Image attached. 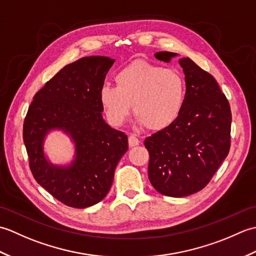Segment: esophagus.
Masks as SVG:
<instances>
[{"mask_svg":"<svg viewBox=\"0 0 256 256\" xmlns=\"http://www.w3.org/2000/svg\"><path fill=\"white\" fill-rule=\"evenodd\" d=\"M138 144H140V140L135 136V135H130L128 136L130 148H134V146H138Z\"/></svg>","mask_w":256,"mask_h":256,"instance_id":"obj_1","label":"esophagus"}]
</instances>
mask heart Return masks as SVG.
I'll return each instance as SVG.
<instances>
[{"label":"heart","instance_id":"heart-1","mask_svg":"<svg viewBox=\"0 0 256 256\" xmlns=\"http://www.w3.org/2000/svg\"><path fill=\"white\" fill-rule=\"evenodd\" d=\"M116 86L104 84L99 99L111 124H124L133 111L136 122L160 131L176 121L186 99V84L180 72L158 64L136 60L114 76Z\"/></svg>","mask_w":256,"mask_h":256}]
</instances>
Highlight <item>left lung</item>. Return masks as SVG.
Returning <instances> with one entry per match:
<instances>
[{"mask_svg": "<svg viewBox=\"0 0 256 256\" xmlns=\"http://www.w3.org/2000/svg\"><path fill=\"white\" fill-rule=\"evenodd\" d=\"M177 54L160 52L168 62ZM186 81V99L177 120L144 140L150 153L148 178L153 187L170 197L198 192L229 154L231 108L212 76L192 59H179Z\"/></svg>", "mask_w": 256, "mask_h": 256, "instance_id": "left-lung-1", "label": "left lung"}]
</instances>
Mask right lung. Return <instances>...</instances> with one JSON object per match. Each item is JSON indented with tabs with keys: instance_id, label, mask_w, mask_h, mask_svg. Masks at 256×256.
Instances as JSON below:
<instances>
[{
	"instance_id": "add662e5",
	"label": "right lung",
	"mask_w": 256,
	"mask_h": 256,
	"mask_svg": "<svg viewBox=\"0 0 256 256\" xmlns=\"http://www.w3.org/2000/svg\"><path fill=\"white\" fill-rule=\"evenodd\" d=\"M113 62L90 56L64 66L34 96L24 121L23 140L35 180L72 208H86L106 197L128 150L126 135L102 118L99 94ZM52 129H62L75 143L70 166H54L46 158L44 140Z\"/></svg>"
}]
</instances>
